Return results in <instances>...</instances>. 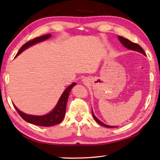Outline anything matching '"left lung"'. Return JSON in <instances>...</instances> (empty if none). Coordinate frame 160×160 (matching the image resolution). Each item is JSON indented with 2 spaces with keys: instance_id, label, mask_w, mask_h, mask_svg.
Instances as JSON below:
<instances>
[{
  "instance_id": "left-lung-1",
  "label": "left lung",
  "mask_w": 160,
  "mask_h": 160,
  "mask_svg": "<svg viewBox=\"0 0 160 160\" xmlns=\"http://www.w3.org/2000/svg\"><path fill=\"white\" fill-rule=\"evenodd\" d=\"M118 39H119V40L121 42V43L122 44V45H123L126 48H128V49L132 50H135V51L139 52L141 53H142V54H143V55H146L144 50H143V48L141 47L139 45H138V44L132 42L131 41L128 40V39H126V38H122V37H121V36H119L118 37ZM92 115H93L94 118V120H96L97 123H99V125H101V126H102L104 127H106V128H115V126H108V125H105V123H103L102 122H101L100 120H99L98 118H97L95 117V115H94L93 112H92Z\"/></svg>"
}]
</instances>
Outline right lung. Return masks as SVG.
<instances>
[{
    "instance_id": "add662e5",
    "label": "right lung",
    "mask_w": 160,
    "mask_h": 160,
    "mask_svg": "<svg viewBox=\"0 0 160 160\" xmlns=\"http://www.w3.org/2000/svg\"><path fill=\"white\" fill-rule=\"evenodd\" d=\"M51 34H46V35H43L41 37H38L33 39V40H29L27 42V43H25L24 45H22V47L20 48V50H18L17 54L16 56H17L18 55H19L21 52L24 51L25 49L28 48L30 46L34 45V44L40 42L44 41L47 39L50 38ZM76 85V83H73L72 84H71L67 89L63 92V93L62 94L61 98L59 99L57 105L55 106V108L48 114L45 115H42V116H37V115H27L25 113L22 112V111H20L18 109L13 105L14 108L18 114L21 117L24 119L25 121L30 122L32 124L38 125V126H52L54 125H57L62 122L63 118L66 114V103L68 101V98L69 96V93H70L71 89L73 86Z\"/></svg>"
}]
</instances>
